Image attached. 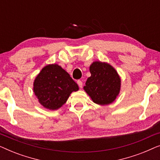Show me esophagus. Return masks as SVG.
Wrapping results in <instances>:
<instances>
[{
	"label": "esophagus",
	"instance_id": "1",
	"mask_svg": "<svg viewBox=\"0 0 160 160\" xmlns=\"http://www.w3.org/2000/svg\"><path fill=\"white\" fill-rule=\"evenodd\" d=\"M77 84H78V87H79L80 88H82V87H83V82H82V81H81V80H78V81H77Z\"/></svg>",
	"mask_w": 160,
	"mask_h": 160
}]
</instances>
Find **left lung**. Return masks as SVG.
<instances>
[{
  "mask_svg": "<svg viewBox=\"0 0 160 160\" xmlns=\"http://www.w3.org/2000/svg\"><path fill=\"white\" fill-rule=\"evenodd\" d=\"M91 76L87 78L84 90L92 100L100 106L112 103L121 89V78L112 65L95 61L89 66Z\"/></svg>",
  "mask_w": 160,
  "mask_h": 160,
  "instance_id": "8db88e82",
  "label": "left lung"
}]
</instances>
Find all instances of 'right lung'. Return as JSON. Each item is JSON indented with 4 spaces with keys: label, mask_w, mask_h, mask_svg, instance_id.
<instances>
[{
    "label": "right lung",
    "mask_w": 160,
    "mask_h": 160,
    "mask_svg": "<svg viewBox=\"0 0 160 160\" xmlns=\"http://www.w3.org/2000/svg\"><path fill=\"white\" fill-rule=\"evenodd\" d=\"M78 86L67 71L58 64L43 67L33 82V92L39 103L51 111L58 110L64 105Z\"/></svg>",
    "instance_id": "add662e5"
}]
</instances>
